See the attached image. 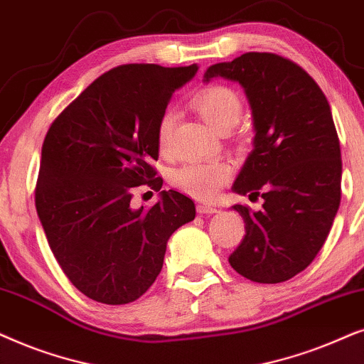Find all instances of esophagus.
Returning a JSON list of instances; mask_svg holds the SVG:
<instances>
[{
    "label": "esophagus",
    "mask_w": 364,
    "mask_h": 364,
    "mask_svg": "<svg viewBox=\"0 0 364 364\" xmlns=\"http://www.w3.org/2000/svg\"><path fill=\"white\" fill-rule=\"evenodd\" d=\"M196 211L200 213V215H213V213H218L216 208L210 205H198Z\"/></svg>",
    "instance_id": "1"
}]
</instances>
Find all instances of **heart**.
I'll use <instances>...</instances> for the list:
<instances>
[{"label": "heart", "instance_id": "obj_1", "mask_svg": "<svg viewBox=\"0 0 364 364\" xmlns=\"http://www.w3.org/2000/svg\"><path fill=\"white\" fill-rule=\"evenodd\" d=\"M193 106L213 129L221 134L230 133L240 123L243 114V101L235 90L223 85L208 86L193 96ZM176 123V111L166 109L159 116L156 126V143L161 151H166ZM231 168L225 163H188L173 174L174 186L186 195L213 200L221 186L230 179Z\"/></svg>", "mask_w": 364, "mask_h": 364}]
</instances>
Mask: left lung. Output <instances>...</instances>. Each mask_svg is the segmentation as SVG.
Masks as SVG:
<instances>
[{
  "instance_id": "8db88e82",
  "label": "left lung",
  "mask_w": 364,
  "mask_h": 364,
  "mask_svg": "<svg viewBox=\"0 0 364 364\" xmlns=\"http://www.w3.org/2000/svg\"><path fill=\"white\" fill-rule=\"evenodd\" d=\"M245 88L255 121V149L232 191L264 200L259 211L235 205L246 235L230 255L255 283H283L301 273L326 241L341 201V149L331 108L301 66L274 53H245L208 68Z\"/></svg>"
}]
</instances>
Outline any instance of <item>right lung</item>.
I'll return each instance as SVG.
<instances>
[{
    "instance_id": "1",
    "label": "right lung",
    "mask_w": 364,
    "mask_h": 364,
    "mask_svg": "<svg viewBox=\"0 0 364 364\" xmlns=\"http://www.w3.org/2000/svg\"><path fill=\"white\" fill-rule=\"evenodd\" d=\"M196 65H121L106 71L53 121L41 148L35 205L63 273L85 296L126 304L163 268L169 236L195 220V203L161 191L133 210V188L161 190L156 126Z\"/></svg>"
}]
</instances>
